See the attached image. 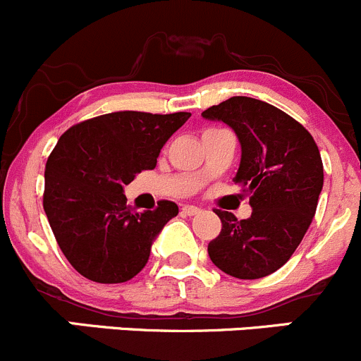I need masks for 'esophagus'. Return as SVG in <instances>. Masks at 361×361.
I'll list each match as a JSON object with an SVG mask.
<instances>
[{
	"mask_svg": "<svg viewBox=\"0 0 361 361\" xmlns=\"http://www.w3.org/2000/svg\"><path fill=\"white\" fill-rule=\"evenodd\" d=\"M181 211H183L185 214H188V216H194V214H197L201 209H199L197 206H188V204H187V206L181 207Z\"/></svg>",
	"mask_w": 361,
	"mask_h": 361,
	"instance_id": "1",
	"label": "esophagus"
}]
</instances>
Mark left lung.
Wrapping results in <instances>:
<instances>
[{
  "instance_id": "1",
  "label": "left lung",
  "mask_w": 361,
  "mask_h": 361,
  "mask_svg": "<svg viewBox=\"0 0 361 361\" xmlns=\"http://www.w3.org/2000/svg\"><path fill=\"white\" fill-rule=\"evenodd\" d=\"M202 116L238 134L243 155L234 181L253 207L248 220L214 209L221 231L207 253L232 278H264L290 260L314 216L323 188L318 145L288 113L253 97H231Z\"/></svg>"
}]
</instances>
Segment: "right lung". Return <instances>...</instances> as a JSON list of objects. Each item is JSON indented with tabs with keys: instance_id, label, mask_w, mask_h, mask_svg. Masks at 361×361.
<instances>
[{
	"instance_id": "right-lung-1",
	"label": "right lung",
	"mask_w": 361,
	"mask_h": 361,
	"mask_svg": "<svg viewBox=\"0 0 361 361\" xmlns=\"http://www.w3.org/2000/svg\"><path fill=\"white\" fill-rule=\"evenodd\" d=\"M188 111H115L83 120L59 137L45 166L43 209L64 257L83 278L126 283L147 265L152 241L178 214L173 201L137 213L123 187L154 169L160 148Z\"/></svg>"
}]
</instances>
